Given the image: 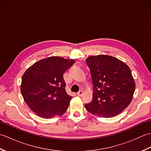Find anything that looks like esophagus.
<instances>
[{
  "instance_id": "1",
  "label": "esophagus",
  "mask_w": 151,
  "mask_h": 151,
  "mask_svg": "<svg viewBox=\"0 0 151 151\" xmlns=\"http://www.w3.org/2000/svg\"><path fill=\"white\" fill-rule=\"evenodd\" d=\"M77 95H78V97H82L83 95H84V91H80L78 92Z\"/></svg>"
}]
</instances>
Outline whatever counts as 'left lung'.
Returning a JSON list of instances; mask_svg holds the SVG:
<instances>
[{"label": "left lung", "mask_w": 151, "mask_h": 151, "mask_svg": "<svg viewBox=\"0 0 151 151\" xmlns=\"http://www.w3.org/2000/svg\"><path fill=\"white\" fill-rule=\"evenodd\" d=\"M90 69L93 99L85 107L92 114L102 117L118 115L132 100L136 84L126 63L116 58L101 54L86 60Z\"/></svg>", "instance_id": "left-lung-1"}]
</instances>
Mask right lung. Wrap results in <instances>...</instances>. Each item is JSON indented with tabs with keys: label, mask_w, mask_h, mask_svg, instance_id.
Returning a JSON list of instances; mask_svg holds the SVG:
<instances>
[{
	"label": "right lung",
	"mask_w": 151,
	"mask_h": 151,
	"mask_svg": "<svg viewBox=\"0 0 151 151\" xmlns=\"http://www.w3.org/2000/svg\"><path fill=\"white\" fill-rule=\"evenodd\" d=\"M75 62L73 59L51 56L38 61L24 72L21 94L38 116L50 119L66 111L72 97L65 91L63 75Z\"/></svg>",
	"instance_id": "obj_1"
}]
</instances>
